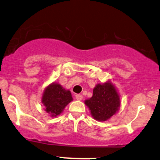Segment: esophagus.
<instances>
[{
	"label": "esophagus",
	"mask_w": 160,
	"mask_h": 160,
	"mask_svg": "<svg viewBox=\"0 0 160 160\" xmlns=\"http://www.w3.org/2000/svg\"><path fill=\"white\" fill-rule=\"evenodd\" d=\"M75 98H76V99L78 100V101H81L82 99V95H80V94H77V95H75Z\"/></svg>",
	"instance_id": "1"
}]
</instances>
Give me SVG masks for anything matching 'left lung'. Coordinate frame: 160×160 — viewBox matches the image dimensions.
<instances>
[{
    "mask_svg": "<svg viewBox=\"0 0 160 160\" xmlns=\"http://www.w3.org/2000/svg\"><path fill=\"white\" fill-rule=\"evenodd\" d=\"M94 118L104 122L115 114L120 107V98L114 86L110 82L98 84L93 89V95L86 100Z\"/></svg>",
    "mask_w": 160,
    "mask_h": 160,
    "instance_id": "8db88e82",
    "label": "left lung"
}]
</instances>
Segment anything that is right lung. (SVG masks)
<instances>
[{"mask_svg": "<svg viewBox=\"0 0 160 160\" xmlns=\"http://www.w3.org/2000/svg\"><path fill=\"white\" fill-rule=\"evenodd\" d=\"M73 100L69 90H65L58 83H51L45 89L42 103L45 110L52 117L59 115L65 107Z\"/></svg>", "mask_w": 160, "mask_h": 160, "instance_id": "add662e5", "label": "right lung"}]
</instances>
